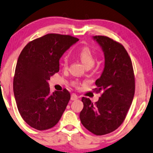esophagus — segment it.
I'll return each mask as SVG.
<instances>
[{"instance_id": "obj_1", "label": "esophagus", "mask_w": 153, "mask_h": 153, "mask_svg": "<svg viewBox=\"0 0 153 153\" xmlns=\"http://www.w3.org/2000/svg\"><path fill=\"white\" fill-rule=\"evenodd\" d=\"M79 99V97L77 96L76 94H72V96H71V100L72 101H75V100H77V99Z\"/></svg>"}]
</instances>
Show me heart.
<instances>
[{
    "label": "heart",
    "instance_id": "b5f03b06",
    "mask_svg": "<svg viewBox=\"0 0 153 153\" xmlns=\"http://www.w3.org/2000/svg\"><path fill=\"white\" fill-rule=\"evenodd\" d=\"M78 56L81 59L84 65H85L86 68H91L92 66L94 65L95 63V57L94 55L92 52V50L88 47H83L79 50L78 52ZM68 57H65L63 60V67L66 68L68 66ZM71 85L74 88L79 87V81L76 79L71 82Z\"/></svg>",
    "mask_w": 153,
    "mask_h": 153
}]
</instances>
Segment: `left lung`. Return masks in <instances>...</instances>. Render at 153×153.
Returning <instances> with one entry per match:
<instances>
[{
	"mask_svg": "<svg viewBox=\"0 0 153 153\" xmlns=\"http://www.w3.org/2000/svg\"><path fill=\"white\" fill-rule=\"evenodd\" d=\"M104 52L105 67L93 89L101 92L98 101L82 98L83 108L81 122L96 135L114 131L122 124L129 110L135 91V80L131 59L120 43L105 36H95Z\"/></svg>",
	"mask_w": 153,
	"mask_h": 153,
	"instance_id": "1",
	"label": "left lung"
}]
</instances>
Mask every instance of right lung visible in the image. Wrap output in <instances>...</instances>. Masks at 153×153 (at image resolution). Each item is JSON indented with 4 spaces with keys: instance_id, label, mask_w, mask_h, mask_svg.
Here are the masks:
<instances>
[{
    "instance_id": "add662e5",
    "label": "right lung",
    "mask_w": 153,
    "mask_h": 153,
    "mask_svg": "<svg viewBox=\"0 0 153 153\" xmlns=\"http://www.w3.org/2000/svg\"><path fill=\"white\" fill-rule=\"evenodd\" d=\"M79 41L70 35L48 34L29 42L18 59L13 89L23 120L38 130L56 124L70 99L68 90L50 94L48 80L59 71V59Z\"/></svg>"
}]
</instances>
